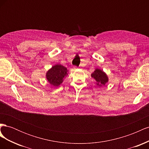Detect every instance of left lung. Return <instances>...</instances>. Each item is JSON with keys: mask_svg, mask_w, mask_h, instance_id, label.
<instances>
[{"mask_svg": "<svg viewBox=\"0 0 149 149\" xmlns=\"http://www.w3.org/2000/svg\"><path fill=\"white\" fill-rule=\"evenodd\" d=\"M91 76L92 78L96 79L97 82V85H104L108 81V78L106 73L100 69H96V70L91 74Z\"/></svg>", "mask_w": 149, "mask_h": 149, "instance_id": "1", "label": "left lung"}]
</instances>
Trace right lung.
<instances>
[{"instance_id":"1","label":"right lung","mask_w":149,"mask_h":149,"mask_svg":"<svg viewBox=\"0 0 149 149\" xmlns=\"http://www.w3.org/2000/svg\"><path fill=\"white\" fill-rule=\"evenodd\" d=\"M67 69L61 65L53 66L47 73V79L54 86H58L62 82L65 76L67 74Z\"/></svg>"}]
</instances>
